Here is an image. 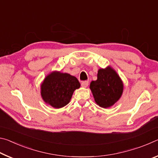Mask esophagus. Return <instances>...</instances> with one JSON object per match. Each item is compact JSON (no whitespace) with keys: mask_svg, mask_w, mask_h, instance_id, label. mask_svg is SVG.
Segmentation results:
<instances>
[{"mask_svg":"<svg viewBox=\"0 0 158 158\" xmlns=\"http://www.w3.org/2000/svg\"><path fill=\"white\" fill-rule=\"evenodd\" d=\"M89 81H81V86L82 87H84V88H85V87H87L88 86V85H89Z\"/></svg>","mask_w":158,"mask_h":158,"instance_id":"1","label":"esophagus"}]
</instances>
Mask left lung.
Masks as SVG:
<instances>
[{
	"mask_svg": "<svg viewBox=\"0 0 158 158\" xmlns=\"http://www.w3.org/2000/svg\"><path fill=\"white\" fill-rule=\"evenodd\" d=\"M95 102L103 108L114 105L119 100L123 90V85L119 76L111 68L100 69L98 79L90 83Z\"/></svg>",
	"mask_w": 158,
	"mask_h": 158,
	"instance_id": "left-lung-1",
	"label": "left lung"
}]
</instances>
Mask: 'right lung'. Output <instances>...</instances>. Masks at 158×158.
I'll return each mask as SVG.
<instances>
[{"mask_svg":"<svg viewBox=\"0 0 158 158\" xmlns=\"http://www.w3.org/2000/svg\"><path fill=\"white\" fill-rule=\"evenodd\" d=\"M79 87L75 77L67 73H52L42 84L41 95L45 102L58 109L68 105L74 90Z\"/></svg>","mask_w":158,"mask_h":158,"instance_id":"1","label":"right lung"}]
</instances>
